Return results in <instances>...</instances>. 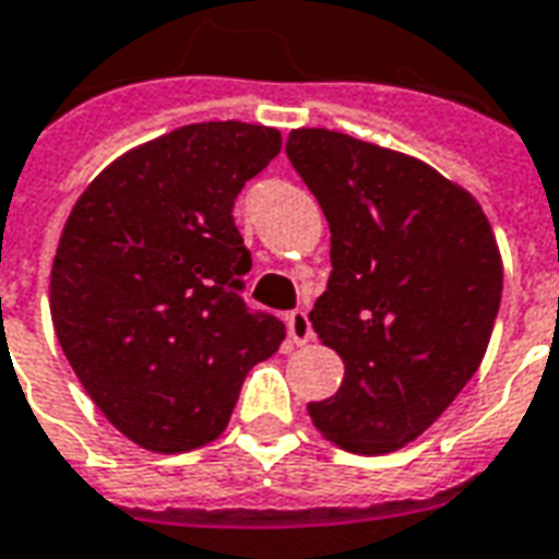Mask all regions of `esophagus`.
<instances>
[{"instance_id": "obj_1", "label": "esophagus", "mask_w": 559, "mask_h": 559, "mask_svg": "<svg viewBox=\"0 0 559 559\" xmlns=\"http://www.w3.org/2000/svg\"><path fill=\"white\" fill-rule=\"evenodd\" d=\"M287 332H290L293 344H308V341L314 338V329H311V320H308L305 311L287 314Z\"/></svg>"}]
</instances>
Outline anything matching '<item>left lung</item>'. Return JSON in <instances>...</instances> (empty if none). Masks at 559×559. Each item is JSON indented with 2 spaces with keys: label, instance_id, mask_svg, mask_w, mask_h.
Returning <instances> with one entry per match:
<instances>
[{
  "label": "left lung",
  "instance_id": "left-lung-1",
  "mask_svg": "<svg viewBox=\"0 0 559 559\" xmlns=\"http://www.w3.org/2000/svg\"><path fill=\"white\" fill-rule=\"evenodd\" d=\"M287 158L332 233V275L308 314L344 362L308 404L356 455L399 452L431 428L485 359L503 260L479 200L425 160L326 128H296Z\"/></svg>",
  "mask_w": 559,
  "mask_h": 559
}]
</instances>
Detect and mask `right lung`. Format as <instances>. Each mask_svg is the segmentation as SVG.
<instances>
[{
  "instance_id": "1",
  "label": "right lung",
  "mask_w": 559,
  "mask_h": 559,
  "mask_svg": "<svg viewBox=\"0 0 559 559\" xmlns=\"http://www.w3.org/2000/svg\"><path fill=\"white\" fill-rule=\"evenodd\" d=\"M278 152V128H176L107 164L68 215L50 269L56 338L140 449L212 443L284 341V323L239 296L251 254L233 224L245 182Z\"/></svg>"
}]
</instances>
